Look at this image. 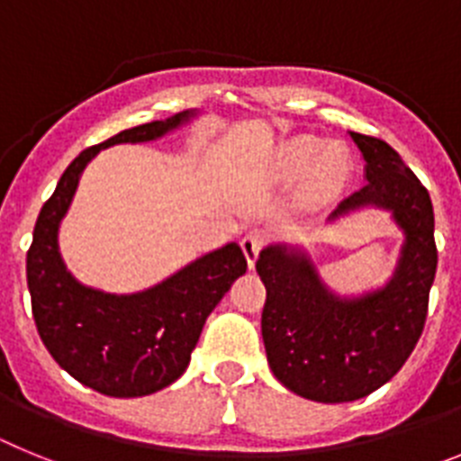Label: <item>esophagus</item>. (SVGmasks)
Segmentation results:
<instances>
[{
    "mask_svg": "<svg viewBox=\"0 0 461 461\" xmlns=\"http://www.w3.org/2000/svg\"><path fill=\"white\" fill-rule=\"evenodd\" d=\"M263 244H266V230H260V228H254V230H249L242 238V251L247 256L249 270H254L256 258H258V251L263 249Z\"/></svg>",
    "mask_w": 461,
    "mask_h": 461,
    "instance_id": "esophagus-1",
    "label": "esophagus"
}]
</instances>
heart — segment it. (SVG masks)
<instances>
[{
	"label": "heart",
	"instance_id": "heart-1",
	"mask_svg": "<svg viewBox=\"0 0 461 461\" xmlns=\"http://www.w3.org/2000/svg\"><path fill=\"white\" fill-rule=\"evenodd\" d=\"M270 177L281 185L300 182V194L309 201H328L335 198L351 177V158L337 142L295 136L275 149Z\"/></svg>",
	"mask_w": 461,
	"mask_h": 461
}]
</instances>
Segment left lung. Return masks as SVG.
Returning <instances> with one entry per match:
<instances>
[{
  "instance_id": "obj_1",
  "label": "left lung",
  "mask_w": 461,
  "mask_h": 461,
  "mask_svg": "<svg viewBox=\"0 0 461 461\" xmlns=\"http://www.w3.org/2000/svg\"><path fill=\"white\" fill-rule=\"evenodd\" d=\"M348 136L362 154L367 185L341 201L328 223L362 210L388 212L404 238L393 275L376 288L337 293L304 244L272 242L256 260L267 291L260 332L272 374L291 393L321 404L367 397L404 367L425 328L437 275L427 189L388 142Z\"/></svg>"
}]
</instances>
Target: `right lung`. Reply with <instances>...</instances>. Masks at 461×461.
<instances>
[{"mask_svg": "<svg viewBox=\"0 0 461 461\" xmlns=\"http://www.w3.org/2000/svg\"><path fill=\"white\" fill-rule=\"evenodd\" d=\"M198 117L201 110H182L166 120L124 129L80 152L36 219L27 251V288L36 330L64 372L108 397H145L177 381L189 367L212 309L247 272V258L238 242H228L154 286L108 293L73 276L59 251V226L83 170L101 149L158 140Z\"/></svg>", "mask_w": 461, "mask_h": 461, "instance_id": "right-lung-1", "label": "right lung"}]
</instances>
